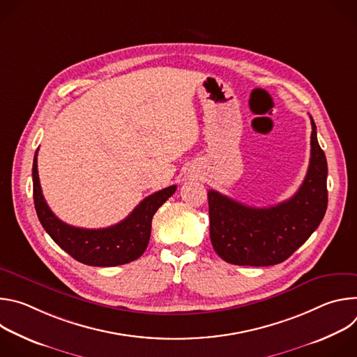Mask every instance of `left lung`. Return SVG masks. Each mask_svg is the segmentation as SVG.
<instances>
[{
  "instance_id": "left-lung-1",
  "label": "left lung",
  "mask_w": 357,
  "mask_h": 357,
  "mask_svg": "<svg viewBox=\"0 0 357 357\" xmlns=\"http://www.w3.org/2000/svg\"><path fill=\"white\" fill-rule=\"evenodd\" d=\"M311 160L298 192L271 208H251L211 189V241L219 256L236 266L282 263L318 229L328 208V164L311 117Z\"/></svg>"
}]
</instances>
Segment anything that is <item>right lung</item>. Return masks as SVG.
<instances>
[{
    "label": "right lung",
    "mask_w": 357,
    "mask_h": 357,
    "mask_svg": "<svg viewBox=\"0 0 357 357\" xmlns=\"http://www.w3.org/2000/svg\"><path fill=\"white\" fill-rule=\"evenodd\" d=\"M38 152L32 165L33 203L40 225L52 240L70 256L87 266L114 267L131 263L142 256L155 212L171 197L176 185L146 196L120 223L106 229H82L58 219L46 205L38 176Z\"/></svg>",
    "instance_id": "1"
}]
</instances>
